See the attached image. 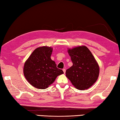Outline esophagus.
I'll use <instances>...</instances> for the list:
<instances>
[{"label":"esophagus","mask_w":120,"mask_h":120,"mask_svg":"<svg viewBox=\"0 0 120 120\" xmlns=\"http://www.w3.org/2000/svg\"><path fill=\"white\" fill-rule=\"evenodd\" d=\"M63 72H64V73L65 74V72H66V70L65 69V68H63Z\"/></svg>","instance_id":"esophagus-1"}]
</instances>
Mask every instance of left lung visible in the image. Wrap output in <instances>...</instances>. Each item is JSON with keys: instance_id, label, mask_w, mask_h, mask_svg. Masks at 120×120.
Wrapping results in <instances>:
<instances>
[{"instance_id": "8db88e82", "label": "left lung", "mask_w": 120, "mask_h": 120, "mask_svg": "<svg viewBox=\"0 0 120 120\" xmlns=\"http://www.w3.org/2000/svg\"><path fill=\"white\" fill-rule=\"evenodd\" d=\"M73 65L66 71V76L75 88L84 90L97 81L99 74L98 62L86 46L68 48Z\"/></svg>"}]
</instances>
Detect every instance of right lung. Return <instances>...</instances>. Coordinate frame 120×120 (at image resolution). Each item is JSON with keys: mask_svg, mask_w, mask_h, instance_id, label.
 <instances>
[{"mask_svg": "<svg viewBox=\"0 0 120 120\" xmlns=\"http://www.w3.org/2000/svg\"><path fill=\"white\" fill-rule=\"evenodd\" d=\"M53 48L44 46L37 48L25 61L23 73L30 85L38 89H45L62 74L54 61L51 59Z\"/></svg>", "mask_w": 120, "mask_h": 120, "instance_id": "add662e5", "label": "right lung"}]
</instances>
